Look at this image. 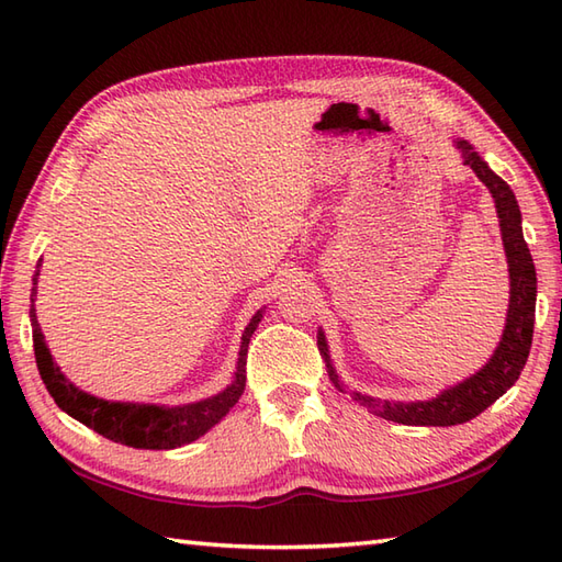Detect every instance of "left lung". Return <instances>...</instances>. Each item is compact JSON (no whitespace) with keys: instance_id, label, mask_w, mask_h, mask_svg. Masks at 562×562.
I'll use <instances>...</instances> for the list:
<instances>
[{"instance_id":"8db88e82","label":"left lung","mask_w":562,"mask_h":562,"mask_svg":"<svg viewBox=\"0 0 562 562\" xmlns=\"http://www.w3.org/2000/svg\"><path fill=\"white\" fill-rule=\"evenodd\" d=\"M461 151L463 164L471 166L475 176L491 190L495 198L497 217H499V232H503V244L507 254L509 266V308H507V324L503 340H499L497 350L493 352L491 362H487L481 372H475L461 384L441 391L432 401H415V403H396V401H381L372 396H362V393H352V398L364 405L367 411L384 417L391 423L401 425H425V427H449L473 420L481 415L487 405H493L509 386H515L524 364L531 350L533 338V314H536V268L529 254V246L524 241L521 234V212L517 205V198L512 188L487 169V164L473 151V147L465 139L453 142ZM318 350L324 355L328 376L338 391H345L336 369L330 364L326 336L318 333Z\"/></svg>"}]
</instances>
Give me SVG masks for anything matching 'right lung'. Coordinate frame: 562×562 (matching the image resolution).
<instances>
[{
	"instance_id": "right-lung-1",
	"label": "right lung",
	"mask_w": 562,
	"mask_h": 562,
	"mask_svg": "<svg viewBox=\"0 0 562 562\" xmlns=\"http://www.w3.org/2000/svg\"><path fill=\"white\" fill-rule=\"evenodd\" d=\"M35 282H38V272H35L33 278V284ZM33 296H35V288H33ZM260 318H262V308L254 318H250V324L244 330L234 381L229 386L212 398L188 403V405H176V408H166V405H149V403L103 401V398L91 396V393L79 391L53 362V355L43 340L38 318H35V308L31 306L35 364H38L43 384L47 391H50L55 403L67 415L75 417V420L91 427L93 432L135 449H176V447L190 445V441H195L198 437L205 435L210 427L217 425L222 417L234 408L246 389L248 342H250V336H254V330L258 328Z\"/></svg>"
}]
</instances>
